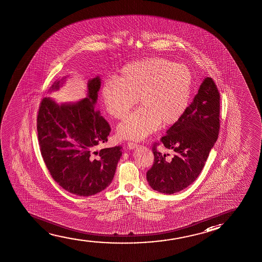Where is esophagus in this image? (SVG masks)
<instances>
[{"label":"esophagus","mask_w":262,"mask_h":262,"mask_svg":"<svg viewBox=\"0 0 262 262\" xmlns=\"http://www.w3.org/2000/svg\"><path fill=\"white\" fill-rule=\"evenodd\" d=\"M127 147L129 149H135L138 147V145L136 143H133V142H129L128 144H127Z\"/></svg>","instance_id":"1"}]
</instances>
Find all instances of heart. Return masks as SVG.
I'll return each mask as SVG.
<instances>
[{"label":"heart","mask_w":262,"mask_h":262,"mask_svg":"<svg viewBox=\"0 0 262 262\" xmlns=\"http://www.w3.org/2000/svg\"><path fill=\"white\" fill-rule=\"evenodd\" d=\"M193 76L188 68L162 57H149L126 64L116 76L103 82L101 98L108 114L125 117L137 102L141 107L117 127L121 139L140 141L161 123L173 125L189 105Z\"/></svg>","instance_id":"1"}]
</instances>
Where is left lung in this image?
Listing matches in <instances>:
<instances>
[{"mask_svg":"<svg viewBox=\"0 0 262 262\" xmlns=\"http://www.w3.org/2000/svg\"><path fill=\"white\" fill-rule=\"evenodd\" d=\"M219 115V92L213 80L205 77L183 117L160 139V144L171 157L153 147L154 164L147 172L152 189L172 194L194 182L216 142Z\"/></svg>","mask_w":262,"mask_h":262,"instance_id":"1","label":"left lung"}]
</instances>
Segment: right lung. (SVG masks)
I'll use <instances>...</instances> for the list:
<instances>
[{
  "instance_id": "add662e5",
  "label": "right lung",
  "mask_w": 262,
  "mask_h": 262,
  "mask_svg": "<svg viewBox=\"0 0 262 262\" xmlns=\"http://www.w3.org/2000/svg\"><path fill=\"white\" fill-rule=\"evenodd\" d=\"M69 76L56 80L49 92L59 90ZM101 83L99 76L88 80L86 97L76 102L59 104L45 97L38 110V143L46 166L62 188L79 196H90L110 186L122 154L121 146L95 151L108 141L111 132L95 110Z\"/></svg>"
}]
</instances>
